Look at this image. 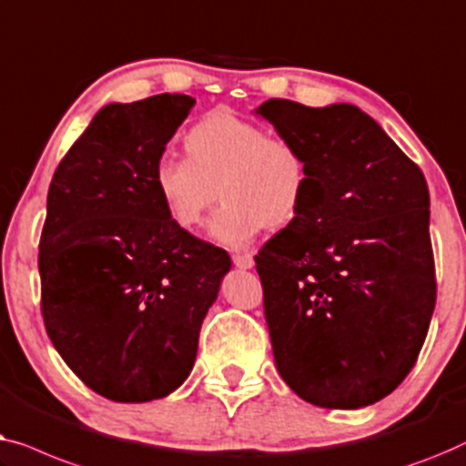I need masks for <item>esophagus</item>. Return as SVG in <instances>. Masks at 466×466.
Returning <instances> with one entry per match:
<instances>
[{
    "instance_id": "34e87169",
    "label": "esophagus",
    "mask_w": 466,
    "mask_h": 466,
    "mask_svg": "<svg viewBox=\"0 0 466 466\" xmlns=\"http://www.w3.org/2000/svg\"><path fill=\"white\" fill-rule=\"evenodd\" d=\"M232 261L236 268H240V270H251V268L255 266V259L251 253H236V255H232Z\"/></svg>"
}]
</instances>
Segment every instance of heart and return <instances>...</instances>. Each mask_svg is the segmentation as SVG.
Listing matches in <instances>:
<instances>
[{
  "mask_svg": "<svg viewBox=\"0 0 466 466\" xmlns=\"http://www.w3.org/2000/svg\"><path fill=\"white\" fill-rule=\"evenodd\" d=\"M187 156H160L154 187L168 218L179 228H196L218 200L211 234L242 247L261 228H283L299 213L308 167L296 143L270 137L259 124L232 114H211L186 137Z\"/></svg>",
  "mask_w": 466,
  "mask_h": 466,
  "instance_id": "heart-1",
  "label": "heart"
}]
</instances>
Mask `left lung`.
I'll return each instance as SVG.
<instances>
[{"mask_svg":"<svg viewBox=\"0 0 466 466\" xmlns=\"http://www.w3.org/2000/svg\"><path fill=\"white\" fill-rule=\"evenodd\" d=\"M255 114L308 167L296 219L255 255L274 363L308 403L365 408L411 371L435 310L427 179L355 105Z\"/></svg>","mask_w":466,"mask_h":466,"instance_id":"obj_1","label":"left lung"}]
</instances>
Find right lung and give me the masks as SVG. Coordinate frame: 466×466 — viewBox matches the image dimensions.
<instances>
[{
  "instance_id": "right-lung-1",
  "label": "right lung",
  "mask_w": 466,
  "mask_h": 466,
  "mask_svg": "<svg viewBox=\"0 0 466 466\" xmlns=\"http://www.w3.org/2000/svg\"><path fill=\"white\" fill-rule=\"evenodd\" d=\"M194 99L109 103L55 170L39 240L42 314L88 389L146 403L192 371L202 320L232 268L168 218L154 167Z\"/></svg>"
}]
</instances>
